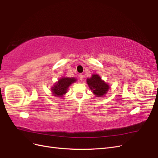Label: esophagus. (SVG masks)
<instances>
[{
	"instance_id": "1",
	"label": "esophagus",
	"mask_w": 158,
	"mask_h": 158,
	"mask_svg": "<svg viewBox=\"0 0 158 158\" xmlns=\"http://www.w3.org/2000/svg\"><path fill=\"white\" fill-rule=\"evenodd\" d=\"M84 76L83 74H80L79 75V78H80V80H82L84 79Z\"/></svg>"
}]
</instances>
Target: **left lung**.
<instances>
[{
  "mask_svg": "<svg viewBox=\"0 0 158 158\" xmlns=\"http://www.w3.org/2000/svg\"><path fill=\"white\" fill-rule=\"evenodd\" d=\"M87 83L89 88L97 97H102L106 94L109 89V85L105 83L98 74H93L90 78L87 79Z\"/></svg>",
  "mask_w": 158,
  "mask_h": 158,
  "instance_id": "obj_1",
  "label": "left lung"
}]
</instances>
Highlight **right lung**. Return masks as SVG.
Segmentation results:
<instances>
[{
  "mask_svg": "<svg viewBox=\"0 0 158 158\" xmlns=\"http://www.w3.org/2000/svg\"><path fill=\"white\" fill-rule=\"evenodd\" d=\"M76 79L74 78H63L60 79L54 87L52 88V92L55 95L62 96L67 92L70 85L74 82Z\"/></svg>",
  "mask_w": 158,
  "mask_h": 158,
  "instance_id": "1",
  "label": "right lung"
}]
</instances>
